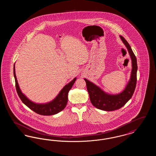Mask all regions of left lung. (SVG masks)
I'll return each mask as SVG.
<instances>
[{
  "instance_id": "left-lung-1",
  "label": "left lung",
  "mask_w": 156,
  "mask_h": 156,
  "mask_svg": "<svg viewBox=\"0 0 156 156\" xmlns=\"http://www.w3.org/2000/svg\"><path fill=\"white\" fill-rule=\"evenodd\" d=\"M120 37L128 50L132 64L130 78L125 89L118 94H109L92 82L85 78L84 79L86 82L91 103L95 108L105 111H115L123 106L133 96L136 86L137 71L136 57L127 41L122 36H120Z\"/></svg>"
}]
</instances>
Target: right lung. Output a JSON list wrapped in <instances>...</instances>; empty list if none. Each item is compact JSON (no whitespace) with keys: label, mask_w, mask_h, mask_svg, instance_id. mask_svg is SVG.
<instances>
[{"label":"right lung","mask_w":156,"mask_h":156,"mask_svg":"<svg viewBox=\"0 0 156 156\" xmlns=\"http://www.w3.org/2000/svg\"><path fill=\"white\" fill-rule=\"evenodd\" d=\"M15 66L14 64L13 74L15 79L16 88L17 94L23 103L26 105L28 108H29L31 110L41 115L50 116L59 113V112L62 111L66 108L68 102V92L73 86L76 80V78H75L73 80L64 86V87L59 92L58 95L52 101L46 104H36L29 99L21 91L16 76Z\"/></svg>","instance_id":"add662e5"}]
</instances>
